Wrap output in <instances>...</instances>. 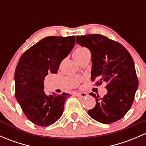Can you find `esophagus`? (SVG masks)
I'll use <instances>...</instances> for the list:
<instances>
[{
  "label": "esophagus",
  "mask_w": 146,
  "mask_h": 146,
  "mask_svg": "<svg viewBox=\"0 0 146 146\" xmlns=\"http://www.w3.org/2000/svg\"><path fill=\"white\" fill-rule=\"evenodd\" d=\"M76 96L80 98H85L88 96V94L86 92H77V93H76Z\"/></svg>",
  "instance_id": "esophagus-1"
}]
</instances>
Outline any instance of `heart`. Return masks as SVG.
<instances>
[{
	"label": "heart",
	"mask_w": 146,
	"mask_h": 146,
	"mask_svg": "<svg viewBox=\"0 0 146 146\" xmlns=\"http://www.w3.org/2000/svg\"><path fill=\"white\" fill-rule=\"evenodd\" d=\"M88 54H90V51L88 48L83 46H78L73 51V56L77 62H80Z\"/></svg>",
	"instance_id": "heart-1"
}]
</instances>
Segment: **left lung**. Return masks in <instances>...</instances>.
Segmentation results:
<instances>
[{"instance_id": "8db88e82", "label": "left lung", "mask_w": 146, "mask_h": 146, "mask_svg": "<svg viewBox=\"0 0 146 146\" xmlns=\"http://www.w3.org/2000/svg\"><path fill=\"white\" fill-rule=\"evenodd\" d=\"M76 42L91 52L92 81L98 80V85L107 83V93L103 98L90 93L96 104L88 114L104 124L120 120L130 110L138 86L131 56L121 44L98 34L76 36Z\"/></svg>"}]
</instances>
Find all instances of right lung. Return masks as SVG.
Returning <instances> with one entry per match:
<instances>
[{
    "instance_id": "1",
    "label": "right lung",
    "mask_w": 146,
    "mask_h": 146,
    "mask_svg": "<svg viewBox=\"0 0 146 146\" xmlns=\"http://www.w3.org/2000/svg\"><path fill=\"white\" fill-rule=\"evenodd\" d=\"M76 44L74 36H46L27 49L19 59L15 72V98L27 118L35 124L48 126L61 117L70 95H47L44 80L57 73L61 61Z\"/></svg>"
}]
</instances>
